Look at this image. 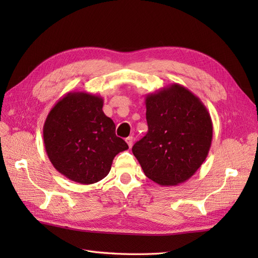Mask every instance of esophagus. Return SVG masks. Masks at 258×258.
Listing matches in <instances>:
<instances>
[{"mask_svg":"<svg viewBox=\"0 0 258 258\" xmlns=\"http://www.w3.org/2000/svg\"><path fill=\"white\" fill-rule=\"evenodd\" d=\"M126 142H127L128 146L131 147L132 144H134V138H132V137H128V138L126 139Z\"/></svg>","mask_w":258,"mask_h":258,"instance_id":"esophagus-1","label":"esophagus"}]
</instances>
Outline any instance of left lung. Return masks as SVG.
<instances>
[{"mask_svg":"<svg viewBox=\"0 0 258 258\" xmlns=\"http://www.w3.org/2000/svg\"><path fill=\"white\" fill-rule=\"evenodd\" d=\"M148 132L132 153L145 175L161 186L189 179L206 160L213 137L210 113L179 84L145 97Z\"/></svg>","mask_w":258,"mask_h":258,"instance_id":"left-lung-1","label":"left lung"}]
</instances>
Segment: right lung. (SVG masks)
<instances>
[{
    "instance_id": "add662e5",
    "label": "right lung",
    "mask_w": 258,
    "mask_h": 258,
    "mask_svg": "<svg viewBox=\"0 0 258 258\" xmlns=\"http://www.w3.org/2000/svg\"><path fill=\"white\" fill-rule=\"evenodd\" d=\"M103 98L69 92L54 104L43 127L46 153L58 172L80 184L104 178L115 156L128 150L103 111Z\"/></svg>"
}]
</instances>
